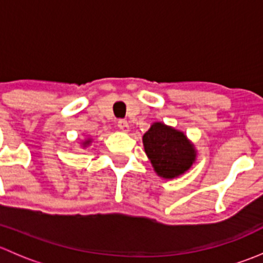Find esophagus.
<instances>
[{"instance_id":"esophagus-1","label":"esophagus","mask_w":263,"mask_h":263,"mask_svg":"<svg viewBox=\"0 0 263 263\" xmlns=\"http://www.w3.org/2000/svg\"><path fill=\"white\" fill-rule=\"evenodd\" d=\"M118 128L121 129V131L127 132V131H128V122H127L126 119H119V121H118Z\"/></svg>"}]
</instances>
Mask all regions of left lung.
I'll return each instance as SVG.
<instances>
[{
  "label": "left lung",
  "instance_id": "left-lung-1",
  "mask_svg": "<svg viewBox=\"0 0 263 263\" xmlns=\"http://www.w3.org/2000/svg\"><path fill=\"white\" fill-rule=\"evenodd\" d=\"M142 142L154 171L165 179L182 176L196 160L195 146L187 136L161 122L151 124Z\"/></svg>",
  "mask_w": 263,
  "mask_h": 263
}]
</instances>
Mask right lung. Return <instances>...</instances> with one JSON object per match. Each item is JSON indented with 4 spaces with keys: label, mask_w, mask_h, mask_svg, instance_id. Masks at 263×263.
<instances>
[{
    "label": "right lung",
    "mask_w": 263,
    "mask_h": 263,
    "mask_svg": "<svg viewBox=\"0 0 263 263\" xmlns=\"http://www.w3.org/2000/svg\"><path fill=\"white\" fill-rule=\"evenodd\" d=\"M90 142H91V140H85V141L82 142V146H87V145H90Z\"/></svg>",
    "instance_id": "1"
}]
</instances>
